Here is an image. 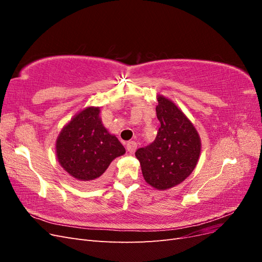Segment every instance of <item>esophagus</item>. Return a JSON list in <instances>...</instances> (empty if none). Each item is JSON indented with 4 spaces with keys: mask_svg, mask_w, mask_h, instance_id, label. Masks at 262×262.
<instances>
[{
    "mask_svg": "<svg viewBox=\"0 0 262 262\" xmlns=\"http://www.w3.org/2000/svg\"><path fill=\"white\" fill-rule=\"evenodd\" d=\"M137 147H138V144L136 141H130V142H128V144H126V149L129 150L130 154H133L134 152H136Z\"/></svg>",
    "mask_w": 262,
    "mask_h": 262,
    "instance_id": "esophagus-1",
    "label": "esophagus"
}]
</instances>
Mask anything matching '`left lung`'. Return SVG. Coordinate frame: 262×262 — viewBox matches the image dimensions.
<instances>
[{
    "label": "left lung",
    "instance_id": "left-lung-1",
    "mask_svg": "<svg viewBox=\"0 0 262 262\" xmlns=\"http://www.w3.org/2000/svg\"><path fill=\"white\" fill-rule=\"evenodd\" d=\"M161 122L152 144L136 152L142 173L156 190H167L190 176L199 161L201 139L193 123L172 100L157 95Z\"/></svg>",
    "mask_w": 262,
    "mask_h": 262
}]
</instances>
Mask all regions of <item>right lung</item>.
I'll list each match as a JSON object with an SVG mask.
<instances>
[{
  "label": "right lung",
  "mask_w": 262,
  "mask_h": 262,
  "mask_svg": "<svg viewBox=\"0 0 262 262\" xmlns=\"http://www.w3.org/2000/svg\"><path fill=\"white\" fill-rule=\"evenodd\" d=\"M61 167L80 181L99 180L116 157L125 153L101 122L99 107H86L63 126L55 141Z\"/></svg>",
  "instance_id": "obj_1"
}]
</instances>
